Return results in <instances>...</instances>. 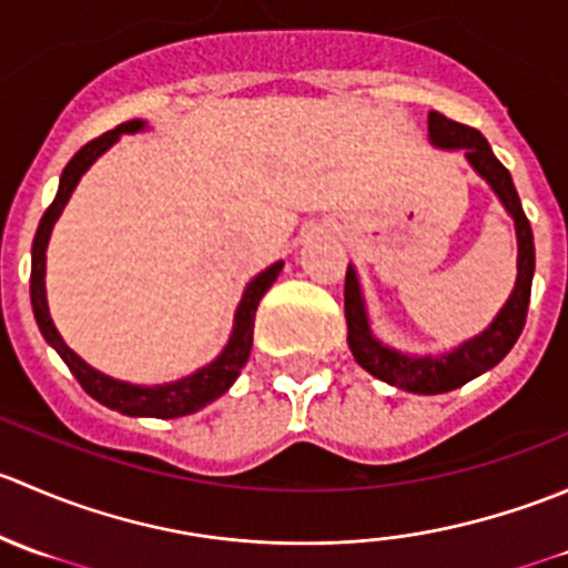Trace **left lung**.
I'll use <instances>...</instances> for the list:
<instances>
[{
	"label": "left lung",
	"mask_w": 568,
	"mask_h": 568,
	"mask_svg": "<svg viewBox=\"0 0 568 568\" xmlns=\"http://www.w3.org/2000/svg\"><path fill=\"white\" fill-rule=\"evenodd\" d=\"M428 136H432L434 145L439 148H464V156L469 159V164L489 181V186L495 189L497 197L503 200L508 214L514 216L519 244V274L511 300L506 302L500 316L491 321L489 329L480 332L478 337L467 341L464 346L456 348V352L443 354V357H406V354L382 346V343L371 335L363 294H359L357 274H354L352 266L346 268L343 305H346L348 348H352L354 359H357L368 374L387 382V385L400 387V390L437 395L467 385L469 379L480 376L484 371L495 368V365L511 352L517 337L523 335L525 318H528L536 250H532L530 222L528 216H525L523 203H519V194L517 189H514L511 173L497 162V156L491 153L484 134H480L478 129H473V125L456 123V120L445 118V114L432 112L428 114Z\"/></svg>",
	"instance_id": "obj_1"
}]
</instances>
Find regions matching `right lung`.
Wrapping results in <instances>:
<instances>
[{
	"mask_svg": "<svg viewBox=\"0 0 568 568\" xmlns=\"http://www.w3.org/2000/svg\"><path fill=\"white\" fill-rule=\"evenodd\" d=\"M142 120H129V123H120L118 129L106 131V134L95 136L90 140L88 145L79 148L73 153L71 162L65 164L60 175V189H57V197L54 203L45 209L43 220H40L38 233H36V242H32V274H30V300H32V313H36V321L43 332L45 341L57 348L65 365L71 368V374L77 376L79 385L84 387V393L93 395L95 400L109 406V409H118L123 415H134V417H183V415H192V412L203 409L205 404H211L214 398H220L227 387L236 382L239 371L244 368L247 363L250 352H252V329H255V311H257V302L263 300L272 283L277 280L280 268L283 263H274L268 266L266 272L257 274L255 280L247 285L242 296V305L236 311V326H233V335L227 341L225 352L214 359L211 365H205L203 371L197 374L186 376V379L173 382V385H159V387H136V385H125V382L118 379H109V376L99 374V371L90 368L84 359H79L71 348L62 343L60 332L54 329L49 316V307H45V283H43V274H45V244H49L51 236V227H54L57 216L62 214L65 209L68 197H71L73 186L79 183L84 170L118 140L120 134H131V131H140L142 129Z\"/></svg>",
	"mask_w": 568,
	"mask_h": 568,
	"instance_id": "obj_1",
	"label": "right lung"
}]
</instances>
